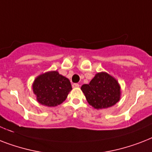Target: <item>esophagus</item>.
I'll return each instance as SVG.
<instances>
[{"label":"esophagus","instance_id":"obj_1","mask_svg":"<svg viewBox=\"0 0 152 152\" xmlns=\"http://www.w3.org/2000/svg\"><path fill=\"white\" fill-rule=\"evenodd\" d=\"M80 87V84L77 83H72V88H79Z\"/></svg>","mask_w":152,"mask_h":152}]
</instances>
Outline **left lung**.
Returning <instances> with one entry per match:
<instances>
[{
    "label": "left lung",
    "instance_id": "8db88e82",
    "mask_svg": "<svg viewBox=\"0 0 152 152\" xmlns=\"http://www.w3.org/2000/svg\"><path fill=\"white\" fill-rule=\"evenodd\" d=\"M81 90L88 102L95 109H106L115 105L120 99L121 90L118 81L106 72L95 75L89 84Z\"/></svg>",
    "mask_w": 152,
    "mask_h": 152
}]
</instances>
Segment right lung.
I'll list each match as a JSON object with an SVG mask.
<instances>
[{
    "mask_svg": "<svg viewBox=\"0 0 152 152\" xmlns=\"http://www.w3.org/2000/svg\"><path fill=\"white\" fill-rule=\"evenodd\" d=\"M71 90L69 79L57 71L42 74L33 83V91L36 95L37 100L46 106H56L62 103Z\"/></svg>",
    "mask_w": 152,
    "mask_h": 152,
    "instance_id": "right-lung-1",
    "label": "right lung"
}]
</instances>
